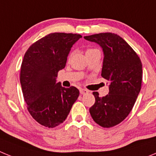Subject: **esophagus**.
Wrapping results in <instances>:
<instances>
[{
    "label": "esophagus",
    "instance_id": "obj_1",
    "mask_svg": "<svg viewBox=\"0 0 156 156\" xmlns=\"http://www.w3.org/2000/svg\"><path fill=\"white\" fill-rule=\"evenodd\" d=\"M80 94H86L88 93V90H86V89H80Z\"/></svg>",
    "mask_w": 156,
    "mask_h": 156
}]
</instances>
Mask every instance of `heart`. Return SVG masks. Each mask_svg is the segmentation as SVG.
<instances>
[{
    "label": "heart",
    "instance_id": "1",
    "mask_svg": "<svg viewBox=\"0 0 156 156\" xmlns=\"http://www.w3.org/2000/svg\"><path fill=\"white\" fill-rule=\"evenodd\" d=\"M92 50H94V49H90V50H88L87 51H92ZM70 56H71V55L69 56V58H70Z\"/></svg>",
    "mask_w": 156,
    "mask_h": 156
}]
</instances>
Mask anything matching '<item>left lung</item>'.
Instances as JSON below:
<instances>
[{"mask_svg":"<svg viewBox=\"0 0 156 156\" xmlns=\"http://www.w3.org/2000/svg\"><path fill=\"white\" fill-rule=\"evenodd\" d=\"M84 39L102 49L101 76L109 81L106 96L100 98L94 92L95 103L89 111L96 123L112 127L124 120L134 105L141 87L142 64L133 48L117 34L102 33Z\"/></svg>","mask_w":156,"mask_h":156,"instance_id":"1","label":"left lung"}]
</instances>
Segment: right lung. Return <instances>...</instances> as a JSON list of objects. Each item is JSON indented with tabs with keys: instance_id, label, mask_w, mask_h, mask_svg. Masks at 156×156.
<instances>
[{
	"instance_id": "right-lung-1",
	"label": "right lung",
	"mask_w": 156,
	"mask_h": 156,
	"mask_svg": "<svg viewBox=\"0 0 156 156\" xmlns=\"http://www.w3.org/2000/svg\"><path fill=\"white\" fill-rule=\"evenodd\" d=\"M82 36L54 33L31 45L21 66L20 83L30 115L43 126L53 128L66 120L79 97L75 87L65 88L57 83L73 45Z\"/></svg>"
}]
</instances>
